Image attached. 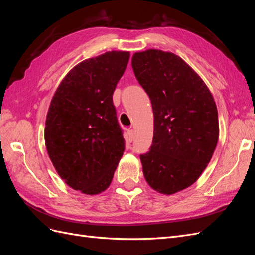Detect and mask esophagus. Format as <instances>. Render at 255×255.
<instances>
[{"mask_svg": "<svg viewBox=\"0 0 255 255\" xmlns=\"http://www.w3.org/2000/svg\"><path fill=\"white\" fill-rule=\"evenodd\" d=\"M134 140V129L128 130V141L132 142Z\"/></svg>", "mask_w": 255, "mask_h": 255, "instance_id": "obj_1", "label": "esophagus"}]
</instances>
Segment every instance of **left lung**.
Masks as SVG:
<instances>
[{
  "mask_svg": "<svg viewBox=\"0 0 255 255\" xmlns=\"http://www.w3.org/2000/svg\"><path fill=\"white\" fill-rule=\"evenodd\" d=\"M132 67L154 115L152 145L140 155L144 179L172 195L194 184L210 163L219 137L217 107L202 79L173 53H135Z\"/></svg>",
  "mask_w": 255,
  "mask_h": 255,
  "instance_id": "obj_1",
  "label": "left lung"
}]
</instances>
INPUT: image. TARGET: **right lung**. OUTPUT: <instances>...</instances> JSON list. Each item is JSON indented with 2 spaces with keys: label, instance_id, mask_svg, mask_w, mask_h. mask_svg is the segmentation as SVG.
<instances>
[{
  "label": "right lung",
  "instance_id": "obj_1",
  "mask_svg": "<svg viewBox=\"0 0 255 255\" xmlns=\"http://www.w3.org/2000/svg\"><path fill=\"white\" fill-rule=\"evenodd\" d=\"M128 52H106L76 65L58 86L45 120L44 140L57 173L83 194L110 186L126 149L113 103Z\"/></svg>",
  "mask_w": 255,
  "mask_h": 255
}]
</instances>
